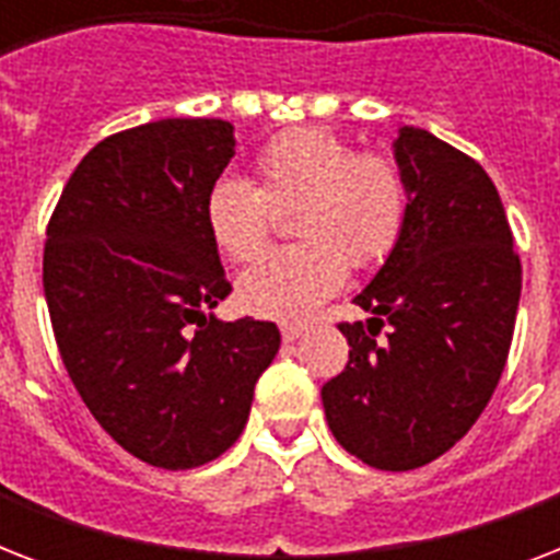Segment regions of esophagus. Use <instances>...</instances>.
I'll list each match as a JSON object with an SVG mask.
<instances>
[{
	"label": "esophagus",
	"instance_id": "1",
	"mask_svg": "<svg viewBox=\"0 0 560 560\" xmlns=\"http://www.w3.org/2000/svg\"><path fill=\"white\" fill-rule=\"evenodd\" d=\"M307 328L305 325H281V340L284 342H296L302 334H305Z\"/></svg>",
	"mask_w": 560,
	"mask_h": 560
}]
</instances>
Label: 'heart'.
Listing matches in <instances>:
<instances>
[{"label":"heart","mask_w":560,"mask_h":560,"mask_svg":"<svg viewBox=\"0 0 560 560\" xmlns=\"http://www.w3.org/2000/svg\"><path fill=\"white\" fill-rule=\"evenodd\" d=\"M255 177H223L206 194V229L220 253L249 261L272 229V209H296L305 244L264 255L237 279V302L264 319H305L346 281V261L377 267L407 220V186L383 156L363 153L328 130H290L255 156Z\"/></svg>","instance_id":"obj_1"}]
</instances>
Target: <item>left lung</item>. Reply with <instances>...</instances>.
Instances as JSON below:
<instances>
[{"label":"left lung","instance_id":"obj_1","mask_svg":"<svg viewBox=\"0 0 560 560\" xmlns=\"http://www.w3.org/2000/svg\"><path fill=\"white\" fill-rule=\"evenodd\" d=\"M392 156L407 186L404 232L354 296L366 325H340L349 363L323 386L334 439L377 470L447 453L503 374L521 302V258L479 162L404 125ZM383 324L386 341H374Z\"/></svg>","mask_w":560,"mask_h":560}]
</instances>
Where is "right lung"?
Here are the masks:
<instances>
[{
  "mask_svg": "<svg viewBox=\"0 0 560 560\" xmlns=\"http://www.w3.org/2000/svg\"><path fill=\"white\" fill-rule=\"evenodd\" d=\"M235 156L223 118H162L98 142L48 220L43 288L57 349L104 430L153 468L218 459L279 354L272 323L214 316L229 296L206 194Z\"/></svg>",
  "mask_w": 560,
  "mask_h": 560,
  "instance_id": "obj_1",
  "label": "right lung"
}]
</instances>
